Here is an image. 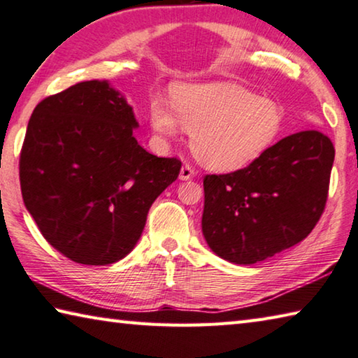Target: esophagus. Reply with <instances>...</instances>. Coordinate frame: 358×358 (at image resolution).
I'll return each instance as SVG.
<instances>
[{
  "mask_svg": "<svg viewBox=\"0 0 358 358\" xmlns=\"http://www.w3.org/2000/svg\"><path fill=\"white\" fill-rule=\"evenodd\" d=\"M194 175H196V171L189 166V164H185L183 167H181L180 171V178L181 180H191Z\"/></svg>",
  "mask_w": 358,
  "mask_h": 358,
  "instance_id": "esophagus-1",
  "label": "esophagus"
}]
</instances>
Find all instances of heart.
Listing matches in <instances>:
<instances>
[{
	"instance_id": "1",
	"label": "heart",
	"mask_w": 358,
	"mask_h": 358,
	"mask_svg": "<svg viewBox=\"0 0 358 358\" xmlns=\"http://www.w3.org/2000/svg\"><path fill=\"white\" fill-rule=\"evenodd\" d=\"M156 132H191V148L199 161L216 171H237L266 153L284 129V110L270 99L227 82L178 83L172 106L156 98L150 106Z\"/></svg>"
}]
</instances>
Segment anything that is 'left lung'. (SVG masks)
I'll list each match as a JSON object with an SVG mask.
<instances>
[{"mask_svg":"<svg viewBox=\"0 0 358 358\" xmlns=\"http://www.w3.org/2000/svg\"><path fill=\"white\" fill-rule=\"evenodd\" d=\"M335 148L320 131L281 138L250 166L203 177L202 232L217 256L256 264L305 240L329 197Z\"/></svg>","mask_w":358,"mask_h":358,"instance_id":"1","label":"left lung"}]
</instances>
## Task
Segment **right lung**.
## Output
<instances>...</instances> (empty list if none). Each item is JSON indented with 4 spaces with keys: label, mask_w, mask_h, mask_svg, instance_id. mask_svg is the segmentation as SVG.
Masks as SVG:
<instances>
[{
    "label": "right lung",
    "mask_w": 358,
    "mask_h": 358,
    "mask_svg": "<svg viewBox=\"0 0 358 358\" xmlns=\"http://www.w3.org/2000/svg\"><path fill=\"white\" fill-rule=\"evenodd\" d=\"M132 108L107 82H80L42 99L19 161L25 207L42 237L83 265L123 259L148 210L178 178V157L148 153Z\"/></svg>",
    "instance_id": "1"
}]
</instances>
